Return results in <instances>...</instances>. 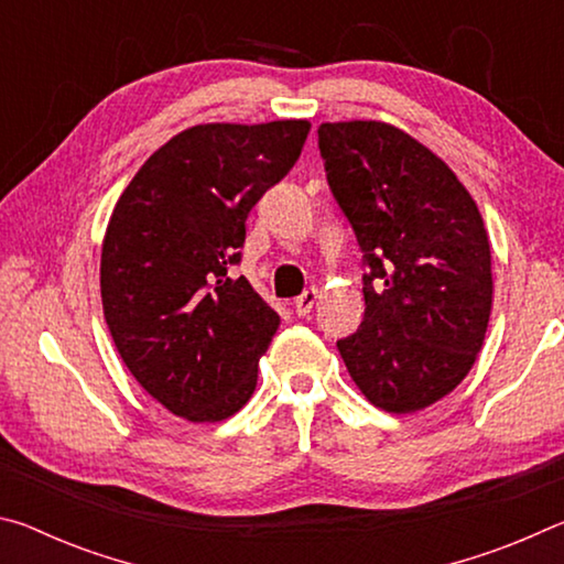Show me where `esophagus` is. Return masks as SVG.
I'll list each match as a JSON object with an SVG mask.
<instances>
[{
    "label": "esophagus",
    "instance_id": "1",
    "mask_svg": "<svg viewBox=\"0 0 564 564\" xmlns=\"http://www.w3.org/2000/svg\"><path fill=\"white\" fill-rule=\"evenodd\" d=\"M316 301H318V289L316 285H311V289H305L299 299L293 301V308L299 316H308V313L313 311V305H316Z\"/></svg>",
    "mask_w": 564,
    "mask_h": 564
}]
</instances>
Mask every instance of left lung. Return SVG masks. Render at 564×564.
<instances>
[{"instance_id": "left-lung-1", "label": "left lung", "mask_w": 564, "mask_h": 564, "mask_svg": "<svg viewBox=\"0 0 564 564\" xmlns=\"http://www.w3.org/2000/svg\"><path fill=\"white\" fill-rule=\"evenodd\" d=\"M330 194L362 251L366 313L338 350L360 393L415 413L470 373L492 308L490 241L443 159L383 121L321 123Z\"/></svg>"}]
</instances>
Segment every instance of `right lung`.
I'll return each instance as SVG.
<instances>
[{
    "instance_id": "1",
    "label": "right lung",
    "mask_w": 564,
    "mask_h": 564,
    "mask_svg": "<svg viewBox=\"0 0 564 564\" xmlns=\"http://www.w3.org/2000/svg\"><path fill=\"white\" fill-rule=\"evenodd\" d=\"M311 123H198L149 156L113 206L101 303L113 346L161 405L216 423L253 395L279 313L243 275L246 218L289 174Z\"/></svg>"
}]
</instances>
